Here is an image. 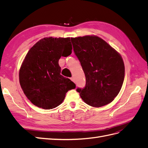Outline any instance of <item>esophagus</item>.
Here are the masks:
<instances>
[{
	"label": "esophagus",
	"mask_w": 148,
	"mask_h": 148,
	"mask_svg": "<svg viewBox=\"0 0 148 148\" xmlns=\"http://www.w3.org/2000/svg\"><path fill=\"white\" fill-rule=\"evenodd\" d=\"M70 79H71V81H72V82H75V79H74V77H73L70 78Z\"/></svg>",
	"instance_id": "34e87169"
}]
</instances>
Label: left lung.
<instances>
[{
    "instance_id": "obj_1",
    "label": "left lung",
    "mask_w": 148,
    "mask_h": 148,
    "mask_svg": "<svg viewBox=\"0 0 148 148\" xmlns=\"http://www.w3.org/2000/svg\"><path fill=\"white\" fill-rule=\"evenodd\" d=\"M71 41L86 77L85 87L77 89L82 99L94 107L109 104L118 95L123 83L122 57L97 36L71 38Z\"/></svg>"
}]
</instances>
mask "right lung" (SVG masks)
I'll return each mask as SVG.
<instances>
[{"label":"right lung","instance_id":"right-lung-1","mask_svg":"<svg viewBox=\"0 0 148 148\" xmlns=\"http://www.w3.org/2000/svg\"><path fill=\"white\" fill-rule=\"evenodd\" d=\"M70 38H44L31 47L19 71L20 84L34 105L44 109L59 106L75 84L60 75L59 60L71 53Z\"/></svg>","mask_w":148,"mask_h":148}]
</instances>
